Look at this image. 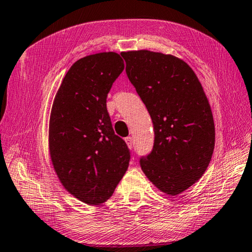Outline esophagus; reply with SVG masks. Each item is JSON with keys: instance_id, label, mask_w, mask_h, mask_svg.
<instances>
[{"instance_id": "obj_1", "label": "esophagus", "mask_w": 252, "mask_h": 252, "mask_svg": "<svg viewBox=\"0 0 252 252\" xmlns=\"http://www.w3.org/2000/svg\"><path fill=\"white\" fill-rule=\"evenodd\" d=\"M125 141H126V146H127V148H129V149H131L132 147H133V140H132L131 136H127V138H126Z\"/></svg>"}]
</instances>
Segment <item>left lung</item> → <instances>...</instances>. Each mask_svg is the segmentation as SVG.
Masks as SVG:
<instances>
[{
  "label": "left lung",
  "instance_id": "8db88e82",
  "mask_svg": "<svg viewBox=\"0 0 252 252\" xmlns=\"http://www.w3.org/2000/svg\"><path fill=\"white\" fill-rule=\"evenodd\" d=\"M126 74L150 113L155 144L141 159L146 177L161 192L178 195L206 172L215 149V122L198 76L171 54L121 52Z\"/></svg>",
  "mask_w": 252,
  "mask_h": 252
}]
</instances>
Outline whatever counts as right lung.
Returning <instances> with one entry per match:
<instances>
[{
    "instance_id": "obj_1",
    "label": "right lung",
    "mask_w": 252,
    "mask_h": 252,
    "mask_svg": "<svg viewBox=\"0 0 252 252\" xmlns=\"http://www.w3.org/2000/svg\"><path fill=\"white\" fill-rule=\"evenodd\" d=\"M123 69L116 52L78 60L51 109L49 152L54 171L67 192L89 206L105 202L129 167V149L114 134L106 110V95Z\"/></svg>"
}]
</instances>
